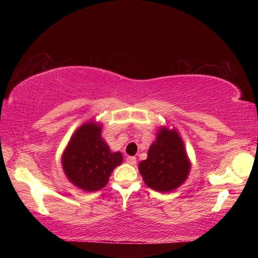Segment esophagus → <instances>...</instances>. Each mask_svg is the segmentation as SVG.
<instances>
[{"instance_id":"34e87169","label":"esophagus","mask_w":258,"mask_h":258,"mask_svg":"<svg viewBox=\"0 0 258 258\" xmlns=\"http://www.w3.org/2000/svg\"><path fill=\"white\" fill-rule=\"evenodd\" d=\"M126 161H127L130 165H135V164H137V158H135V157H133V156H128L127 158H126Z\"/></svg>"}]
</instances>
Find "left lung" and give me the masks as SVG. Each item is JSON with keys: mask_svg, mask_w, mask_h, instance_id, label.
<instances>
[{"mask_svg": "<svg viewBox=\"0 0 258 258\" xmlns=\"http://www.w3.org/2000/svg\"><path fill=\"white\" fill-rule=\"evenodd\" d=\"M139 169L146 184L159 192L173 191L186 180L190 161L176 131L159 130L148 158L139 164Z\"/></svg>", "mask_w": 258, "mask_h": 258, "instance_id": "obj_1", "label": "left lung"}]
</instances>
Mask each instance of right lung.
I'll list each match as a JSON object with an SVG mask.
<instances>
[{
  "label": "right lung",
  "mask_w": 258,
  "mask_h": 258,
  "mask_svg": "<svg viewBox=\"0 0 258 258\" xmlns=\"http://www.w3.org/2000/svg\"><path fill=\"white\" fill-rule=\"evenodd\" d=\"M123 161L120 152H110L101 138V127L84 124L69 141L62 156L64 174L76 186L97 191L106 186L113 168Z\"/></svg>",
  "instance_id": "add662e5"
}]
</instances>
